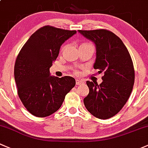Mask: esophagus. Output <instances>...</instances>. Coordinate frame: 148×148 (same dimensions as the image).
<instances>
[{
    "instance_id": "esophagus-1",
    "label": "esophagus",
    "mask_w": 148,
    "mask_h": 148,
    "mask_svg": "<svg viewBox=\"0 0 148 148\" xmlns=\"http://www.w3.org/2000/svg\"><path fill=\"white\" fill-rule=\"evenodd\" d=\"M83 83H84V82H83V80L76 79V85H81V84H83Z\"/></svg>"
}]
</instances>
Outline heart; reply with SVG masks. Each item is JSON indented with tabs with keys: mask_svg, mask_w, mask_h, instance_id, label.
<instances>
[{
	"mask_svg": "<svg viewBox=\"0 0 148 148\" xmlns=\"http://www.w3.org/2000/svg\"><path fill=\"white\" fill-rule=\"evenodd\" d=\"M83 45H91L90 44H88V43H84V44H83Z\"/></svg>",
	"mask_w": 148,
	"mask_h": 148,
	"instance_id": "b5f03b06",
	"label": "heart"
}]
</instances>
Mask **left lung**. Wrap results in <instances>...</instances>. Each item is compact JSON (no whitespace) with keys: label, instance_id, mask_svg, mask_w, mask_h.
Listing matches in <instances>:
<instances>
[{"label":"left lung","instance_id":"1","mask_svg":"<svg viewBox=\"0 0 148 148\" xmlns=\"http://www.w3.org/2000/svg\"><path fill=\"white\" fill-rule=\"evenodd\" d=\"M94 42L96 58L93 67L104 73L103 82L87 81L89 93L83 102L86 109L99 119L116 115L130 97L135 81L132 59L121 39L109 30H78Z\"/></svg>","mask_w":148,"mask_h":148}]
</instances>
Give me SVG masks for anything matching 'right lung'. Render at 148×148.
<instances>
[{
  "mask_svg": "<svg viewBox=\"0 0 148 148\" xmlns=\"http://www.w3.org/2000/svg\"><path fill=\"white\" fill-rule=\"evenodd\" d=\"M76 33L46 25L32 34L20 51L14 67L15 81L18 96L32 115L43 118L54 113L75 85L73 77L51 75L50 68L60 46Z\"/></svg>",
  "mask_w": 148,
  "mask_h": 148,
  "instance_id": "1",
  "label": "right lung"
}]
</instances>
